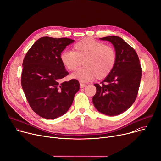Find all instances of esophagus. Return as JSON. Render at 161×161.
Here are the masks:
<instances>
[{
  "instance_id": "esophagus-1",
  "label": "esophagus",
  "mask_w": 161,
  "mask_h": 161,
  "mask_svg": "<svg viewBox=\"0 0 161 161\" xmlns=\"http://www.w3.org/2000/svg\"><path fill=\"white\" fill-rule=\"evenodd\" d=\"M86 84H84V83H82V82L80 83V86L81 88H83L86 87Z\"/></svg>"
}]
</instances>
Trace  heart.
<instances>
[{"instance_id":"b5f03b06","label":"heart","mask_w":161,"mask_h":161,"mask_svg":"<svg viewBox=\"0 0 161 161\" xmlns=\"http://www.w3.org/2000/svg\"><path fill=\"white\" fill-rule=\"evenodd\" d=\"M60 58L64 67L70 71L75 70L82 63L84 67L72 73L70 77L84 82L108 77L115 66L116 53L111 46L84 39L73 45V51L62 52Z\"/></svg>"}]
</instances>
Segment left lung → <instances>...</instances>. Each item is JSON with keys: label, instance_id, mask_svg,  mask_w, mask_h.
<instances>
[{"label": "left lung", "instance_id": "left-lung-1", "mask_svg": "<svg viewBox=\"0 0 161 161\" xmlns=\"http://www.w3.org/2000/svg\"><path fill=\"white\" fill-rule=\"evenodd\" d=\"M112 42L116 52L115 66L99 84L93 103L98 112L109 116L118 115L130 108L137 98L142 75L139 57L135 49L118 36L101 38Z\"/></svg>", "mask_w": 161, "mask_h": 161}]
</instances>
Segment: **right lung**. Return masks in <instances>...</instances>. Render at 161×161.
I'll list each match as a JSON object with an SVG mask.
<instances>
[{
  "label": "right lung",
  "instance_id": "1",
  "mask_svg": "<svg viewBox=\"0 0 161 161\" xmlns=\"http://www.w3.org/2000/svg\"><path fill=\"white\" fill-rule=\"evenodd\" d=\"M73 41L43 36L33 44L23 60L22 89L33 112L44 119H56L66 114L80 89L77 80H63L68 72L60 58Z\"/></svg>",
  "mask_w": 161,
  "mask_h": 161
}]
</instances>
